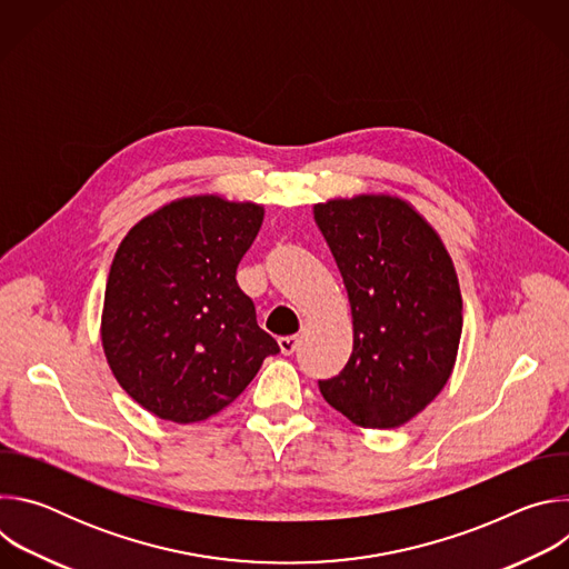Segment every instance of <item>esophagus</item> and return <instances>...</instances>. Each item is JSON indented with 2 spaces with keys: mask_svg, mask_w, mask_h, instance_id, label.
Masks as SVG:
<instances>
[{
  "mask_svg": "<svg viewBox=\"0 0 569 569\" xmlns=\"http://www.w3.org/2000/svg\"><path fill=\"white\" fill-rule=\"evenodd\" d=\"M299 347V338L297 336H288V338H279V349L283 356H292Z\"/></svg>",
  "mask_w": 569,
  "mask_h": 569,
  "instance_id": "1",
  "label": "esophagus"
}]
</instances>
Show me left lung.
Instances as JSON below:
<instances>
[{"mask_svg":"<svg viewBox=\"0 0 569 569\" xmlns=\"http://www.w3.org/2000/svg\"><path fill=\"white\" fill-rule=\"evenodd\" d=\"M312 213L353 317V353L319 391L360 428H398L439 396L457 360L463 317L452 259L432 224L396 196L336 198Z\"/></svg>","mask_w":569,"mask_h":569,"instance_id":"left-lung-1","label":"left lung"}]
</instances>
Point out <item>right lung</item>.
<instances>
[{"label": "right lung", "instance_id": "1", "mask_svg": "<svg viewBox=\"0 0 569 569\" xmlns=\"http://www.w3.org/2000/svg\"><path fill=\"white\" fill-rule=\"evenodd\" d=\"M263 213L257 202L191 196L141 218L121 240L101 342L117 382L150 415L204 421L279 353L236 283Z\"/></svg>", "mask_w": 569, "mask_h": 569}]
</instances>
